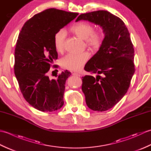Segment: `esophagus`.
I'll return each mask as SVG.
<instances>
[{"label": "esophagus", "instance_id": "obj_1", "mask_svg": "<svg viewBox=\"0 0 151 151\" xmlns=\"http://www.w3.org/2000/svg\"><path fill=\"white\" fill-rule=\"evenodd\" d=\"M73 75H74V76H81V75H80V74L76 73H73Z\"/></svg>", "mask_w": 151, "mask_h": 151}]
</instances>
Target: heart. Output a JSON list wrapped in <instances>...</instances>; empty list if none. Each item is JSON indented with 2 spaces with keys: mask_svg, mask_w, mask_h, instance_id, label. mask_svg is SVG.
<instances>
[{
  "mask_svg": "<svg viewBox=\"0 0 151 151\" xmlns=\"http://www.w3.org/2000/svg\"><path fill=\"white\" fill-rule=\"evenodd\" d=\"M71 30L83 40L92 49H98L102 43V34L100 32H95L94 27L87 22H80L73 25ZM66 32L60 29L54 36V45L58 52H62L65 46ZM89 59L88 52L80 54L69 53L62 60V66L67 69L74 71L81 70Z\"/></svg>",
  "mask_w": 151,
  "mask_h": 151,
  "instance_id": "b5f03b06",
  "label": "heart"
}]
</instances>
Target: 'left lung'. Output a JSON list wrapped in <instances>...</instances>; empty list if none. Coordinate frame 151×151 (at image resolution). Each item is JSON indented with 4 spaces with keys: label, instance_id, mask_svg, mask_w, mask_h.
Returning <instances> with one entry per match:
<instances>
[{
    "label": "left lung",
    "instance_id": "1",
    "mask_svg": "<svg viewBox=\"0 0 151 151\" xmlns=\"http://www.w3.org/2000/svg\"><path fill=\"white\" fill-rule=\"evenodd\" d=\"M80 20L99 25L105 34L100 49L84 67L86 71L98 75L82 77V90L89 108L106 111L120 101L129 89L135 72L133 44L124 22L108 11L82 14L76 22Z\"/></svg>",
    "mask_w": 151,
    "mask_h": 151
}]
</instances>
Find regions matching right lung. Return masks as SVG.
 Here are the masks:
<instances>
[{
	"mask_svg": "<svg viewBox=\"0 0 151 151\" xmlns=\"http://www.w3.org/2000/svg\"><path fill=\"white\" fill-rule=\"evenodd\" d=\"M78 15L47 9L28 20L19 34L15 49V75L25 100L38 110L51 112L63 105L65 81L70 73L64 70L52 80L47 74L58 58L54 35Z\"/></svg>",
	"mask_w": 151,
	"mask_h": 151,
	"instance_id": "1",
	"label": "right lung"
}]
</instances>
